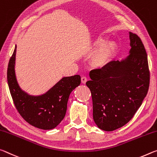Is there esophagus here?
Masks as SVG:
<instances>
[{
  "label": "esophagus",
  "instance_id": "1",
  "mask_svg": "<svg viewBox=\"0 0 157 157\" xmlns=\"http://www.w3.org/2000/svg\"><path fill=\"white\" fill-rule=\"evenodd\" d=\"M81 82H82V83H83V84H85L87 82V78L86 76H82L81 77Z\"/></svg>",
  "mask_w": 157,
  "mask_h": 157
}]
</instances>
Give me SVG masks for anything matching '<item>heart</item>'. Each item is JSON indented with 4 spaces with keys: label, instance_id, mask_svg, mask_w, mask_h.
<instances>
[{
    "label": "heart",
    "instance_id": "heart-1",
    "mask_svg": "<svg viewBox=\"0 0 157 157\" xmlns=\"http://www.w3.org/2000/svg\"><path fill=\"white\" fill-rule=\"evenodd\" d=\"M106 36L99 35L91 42V47L97 48L91 56L90 62L94 67L103 68L106 66L117 51V44L114 41H106Z\"/></svg>",
    "mask_w": 157,
    "mask_h": 157
}]
</instances>
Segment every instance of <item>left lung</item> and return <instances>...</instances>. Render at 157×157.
Masks as SVG:
<instances>
[{"mask_svg": "<svg viewBox=\"0 0 157 157\" xmlns=\"http://www.w3.org/2000/svg\"><path fill=\"white\" fill-rule=\"evenodd\" d=\"M129 56L90 71L93 119L97 127L111 132L129 122L142 104L150 85L147 56L140 37L129 32Z\"/></svg>", "mask_w": 157, "mask_h": 157, "instance_id": "8db88e82", "label": "left lung"}]
</instances>
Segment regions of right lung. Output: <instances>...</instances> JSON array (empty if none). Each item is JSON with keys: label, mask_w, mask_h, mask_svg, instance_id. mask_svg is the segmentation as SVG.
I'll use <instances>...</instances> for the list:
<instances>
[{"label": "right lung", "mask_w": 157, "mask_h": 157, "mask_svg": "<svg viewBox=\"0 0 157 157\" xmlns=\"http://www.w3.org/2000/svg\"><path fill=\"white\" fill-rule=\"evenodd\" d=\"M17 45L9 61L7 83L15 107L30 124L44 130L53 129L65 117L69 94L81 84V76L74 75L61 78L44 94L30 95L18 83L15 73Z\"/></svg>", "instance_id": "add662e5"}]
</instances>
